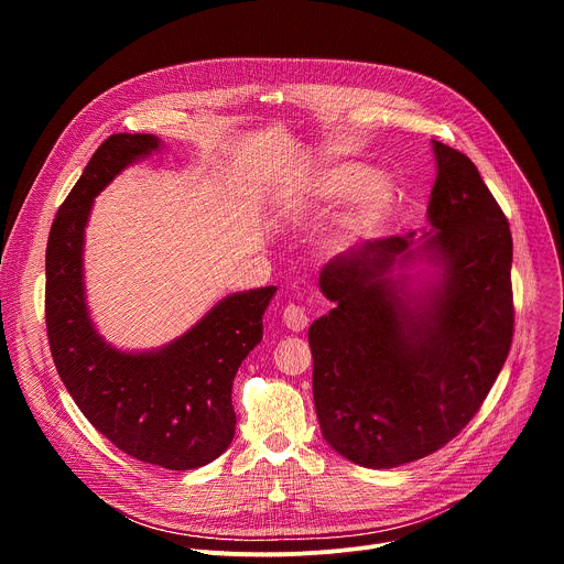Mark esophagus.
Segmentation results:
<instances>
[{"instance_id":"obj_1","label":"esophagus","mask_w":564,"mask_h":564,"mask_svg":"<svg viewBox=\"0 0 564 564\" xmlns=\"http://www.w3.org/2000/svg\"><path fill=\"white\" fill-rule=\"evenodd\" d=\"M283 324L292 330V333H301L303 328H307L310 324V316L307 310L303 305L296 303H288L283 310Z\"/></svg>"}]
</instances>
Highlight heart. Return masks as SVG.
Returning a JSON list of instances; mask_svg holds the SVG:
<instances>
[{"instance_id": "b5f03b06", "label": "heart", "mask_w": 564, "mask_h": 564, "mask_svg": "<svg viewBox=\"0 0 564 564\" xmlns=\"http://www.w3.org/2000/svg\"><path fill=\"white\" fill-rule=\"evenodd\" d=\"M355 193L344 216V227L350 234L372 231L394 205V187L364 165L344 163L326 170L314 183V194L324 200H344Z\"/></svg>"}]
</instances>
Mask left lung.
<instances>
[{"label":"left lung","mask_w":564,"mask_h":564,"mask_svg":"<svg viewBox=\"0 0 564 564\" xmlns=\"http://www.w3.org/2000/svg\"><path fill=\"white\" fill-rule=\"evenodd\" d=\"M433 234L366 240L335 257L318 288L335 307L307 330L324 440L366 468H392L448 444L479 411L513 341V238L470 160L433 140ZM438 268L420 291L391 272Z\"/></svg>","instance_id":"1"}]
</instances>
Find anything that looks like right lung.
Wrapping results in <instances>:
<instances>
[{
	"mask_svg": "<svg viewBox=\"0 0 564 564\" xmlns=\"http://www.w3.org/2000/svg\"><path fill=\"white\" fill-rule=\"evenodd\" d=\"M160 149L151 133H113L59 205L46 246V333L59 379L85 417L122 453L170 470L214 462L234 440L231 383L263 339L276 288L236 292L165 348L122 352L87 310L83 246L94 198L133 160Z\"/></svg>",
	"mask_w": 564,
	"mask_h": 564,
	"instance_id": "add662e5",
	"label": "right lung"
}]
</instances>
